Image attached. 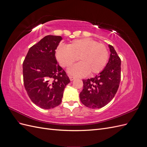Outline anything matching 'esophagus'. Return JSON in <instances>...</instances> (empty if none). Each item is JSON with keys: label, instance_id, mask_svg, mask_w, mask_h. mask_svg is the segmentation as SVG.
Segmentation results:
<instances>
[{"label": "esophagus", "instance_id": "esophagus-1", "mask_svg": "<svg viewBox=\"0 0 147 147\" xmlns=\"http://www.w3.org/2000/svg\"><path fill=\"white\" fill-rule=\"evenodd\" d=\"M69 78H70V81H73L75 79V77H74L72 76H69Z\"/></svg>", "mask_w": 147, "mask_h": 147}]
</instances>
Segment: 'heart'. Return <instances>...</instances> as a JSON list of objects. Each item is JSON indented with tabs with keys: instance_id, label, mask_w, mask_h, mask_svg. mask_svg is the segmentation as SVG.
Instances as JSON below:
<instances>
[{
	"instance_id": "1",
	"label": "heart",
	"mask_w": 147,
	"mask_h": 147,
	"mask_svg": "<svg viewBox=\"0 0 147 147\" xmlns=\"http://www.w3.org/2000/svg\"><path fill=\"white\" fill-rule=\"evenodd\" d=\"M60 65L69 68L78 59L80 63L69 69V73L77 77L93 75L100 73L109 59V51L104 44L89 38L77 39L68 44L67 47L59 46L55 52Z\"/></svg>"
}]
</instances>
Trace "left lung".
<instances>
[{
    "instance_id": "8db88e82",
    "label": "left lung",
    "mask_w": 147,
    "mask_h": 147,
    "mask_svg": "<svg viewBox=\"0 0 147 147\" xmlns=\"http://www.w3.org/2000/svg\"><path fill=\"white\" fill-rule=\"evenodd\" d=\"M109 47L110 55L105 68L95 77L83 80L80 99L87 107H103L113 99L118 91L121 80V59L113 47L109 45Z\"/></svg>"
}]
</instances>
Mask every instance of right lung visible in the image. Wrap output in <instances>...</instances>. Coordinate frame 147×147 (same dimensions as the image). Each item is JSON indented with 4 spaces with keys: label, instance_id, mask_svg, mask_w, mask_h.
<instances>
[{
    "label": "right lung",
    "instance_id": "add662e5",
    "mask_svg": "<svg viewBox=\"0 0 147 147\" xmlns=\"http://www.w3.org/2000/svg\"><path fill=\"white\" fill-rule=\"evenodd\" d=\"M63 39L47 35L29 48L23 64L24 87L34 104L43 109L58 106L70 79L59 65L55 50Z\"/></svg>",
    "mask_w": 147,
    "mask_h": 147
}]
</instances>
